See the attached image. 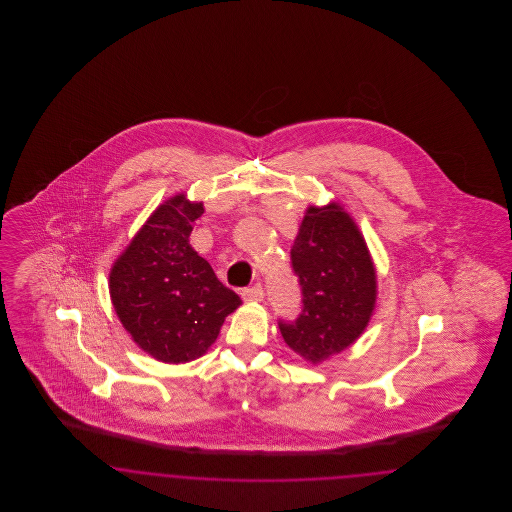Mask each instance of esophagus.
<instances>
[{
	"mask_svg": "<svg viewBox=\"0 0 512 512\" xmlns=\"http://www.w3.org/2000/svg\"><path fill=\"white\" fill-rule=\"evenodd\" d=\"M242 297H244V301H263L265 290H263L261 284H255L251 288H245L244 292H242Z\"/></svg>",
	"mask_w": 512,
	"mask_h": 512,
	"instance_id": "obj_1",
	"label": "esophagus"
}]
</instances>
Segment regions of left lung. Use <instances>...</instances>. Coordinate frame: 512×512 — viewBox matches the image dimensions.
<instances>
[{"label": "left lung", "instance_id": "1", "mask_svg": "<svg viewBox=\"0 0 512 512\" xmlns=\"http://www.w3.org/2000/svg\"><path fill=\"white\" fill-rule=\"evenodd\" d=\"M301 313L280 320L284 341L311 363L357 340L376 301V272L355 222L338 205L309 207L293 242Z\"/></svg>", "mask_w": 512, "mask_h": 512}]
</instances>
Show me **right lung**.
<instances>
[{
	"instance_id": "add662e5",
	"label": "right lung",
	"mask_w": 512,
	"mask_h": 512,
	"mask_svg": "<svg viewBox=\"0 0 512 512\" xmlns=\"http://www.w3.org/2000/svg\"><path fill=\"white\" fill-rule=\"evenodd\" d=\"M201 203H163L111 268L109 288L122 326L163 363H188L217 340L242 303L190 245Z\"/></svg>"
}]
</instances>
